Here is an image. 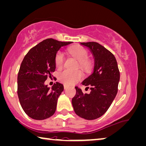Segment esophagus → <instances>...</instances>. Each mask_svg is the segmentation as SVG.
Segmentation results:
<instances>
[{
	"label": "esophagus",
	"mask_w": 146,
	"mask_h": 146,
	"mask_svg": "<svg viewBox=\"0 0 146 146\" xmlns=\"http://www.w3.org/2000/svg\"><path fill=\"white\" fill-rule=\"evenodd\" d=\"M68 88H69V87H68V86H67V85H64V89H65V90H66V89H68Z\"/></svg>",
	"instance_id": "34e87169"
}]
</instances>
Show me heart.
Instances as JSON below:
<instances>
[{"label":"heart","instance_id":"b5f03b06","mask_svg":"<svg viewBox=\"0 0 146 146\" xmlns=\"http://www.w3.org/2000/svg\"><path fill=\"white\" fill-rule=\"evenodd\" d=\"M69 53L78 61L77 67L85 72H89L91 68V63L89 58V53L83 47L77 46L69 49ZM65 57L61 52L57 53L55 57V63L57 69H61L64 66ZM59 80L65 85H73L83 78V74L81 71H70L64 70L59 74Z\"/></svg>","mask_w":146,"mask_h":146}]
</instances>
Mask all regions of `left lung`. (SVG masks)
<instances>
[{"label":"left lung","mask_w":146,"mask_h":146,"mask_svg":"<svg viewBox=\"0 0 146 146\" xmlns=\"http://www.w3.org/2000/svg\"><path fill=\"white\" fill-rule=\"evenodd\" d=\"M90 48L94 57V72L83 81L89 94L75 87L72 99L74 111L86 120H94L107 111L118 93L120 71L114 55L97 42H81Z\"/></svg>","instance_id":"8db88e82"}]
</instances>
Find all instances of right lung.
Returning a JSON list of instances; mask_svg holds the SVG:
<instances>
[{
  "label": "right lung",
  "instance_id": "add662e5",
  "mask_svg": "<svg viewBox=\"0 0 146 146\" xmlns=\"http://www.w3.org/2000/svg\"><path fill=\"white\" fill-rule=\"evenodd\" d=\"M71 43L46 39L24 57L18 74L17 93L22 109L30 118L41 120L54 114L63 85L56 82L50 89L44 82L55 71L57 51Z\"/></svg>",
  "mask_w": 146,
  "mask_h": 146
}]
</instances>
